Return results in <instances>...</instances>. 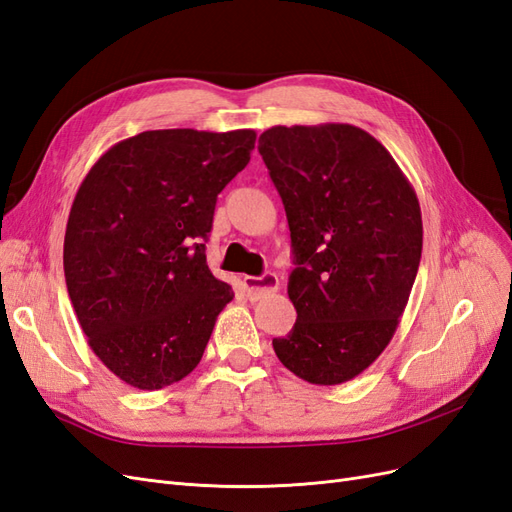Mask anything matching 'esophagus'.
Listing matches in <instances>:
<instances>
[{
    "label": "esophagus",
    "mask_w": 512,
    "mask_h": 512,
    "mask_svg": "<svg viewBox=\"0 0 512 512\" xmlns=\"http://www.w3.org/2000/svg\"><path fill=\"white\" fill-rule=\"evenodd\" d=\"M277 288H280V280H277L275 273H265L260 277H252V275H245L243 277V290L247 294V299L250 301H260L273 294Z\"/></svg>",
    "instance_id": "34e87169"
}]
</instances>
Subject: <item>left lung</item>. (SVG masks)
Returning <instances> with one entry per match:
<instances>
[{"mask_svg":"<svg viewBox=\"0 0 512 512\" xmlns=\"http://www.w3.org/2000/svg\"><path fill=\"white\" fill-rule=\"evenodd\" d=\"M258 151L297 265V322L273 350L307 382H348L389 346L410 299L423 250L418 198L391 153L350 123L275 126Z\"/></svg>","mask_w":512,"mask_h":512,"instance_id":"8db88e82","label":"left lung"}]
</instances>
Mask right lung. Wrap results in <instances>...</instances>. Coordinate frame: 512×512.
<instances>
[{
    "mask_svg": "<svg viewBox=\"0 0 512 512\" xmlns=\"http://www.w3.org/2000/svg\"><path fill=\"white\" fill-rule=\"evenodd\" d=\"M254 130H149L91 166L70 209L64 273L91 350L141 391L203 359L235 292L205 256L218 194L250 162Z\"/></svg>",
    "mask_w": 512,
    "mask_h": 512,
    "instance_id": "add662e5",
    "label": "right lung"
}]
</instances>
